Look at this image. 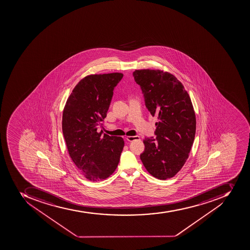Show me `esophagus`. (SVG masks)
I'll list each match as a JSON object with an SVG mask.
<instances>
[{
  "label": "esophagus",
  "mask_w": 250,
  "mask_h": 250,
  "mask_svg": "<svg viewBox=\"0 0 250 250\" xmlns=\"http://www.w3.org/2000/svg\"><path fill=\"white\" fill-rule=\"evenodd\" d=\"M139 138V136H127L126 139L128 142H133L134 140H138Z\"/></svg>",
  "instance_id": "1"
}]
</instances>
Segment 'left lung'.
I'll list each match as a JSON object with an SVG mask.
<instances>
[{
    "label": "left lung",
    "mask_w": 250,
    "mask_h": 250,
    "mask_svg": "<svg viewBox=\"0 0 250 250\" xmlns=\"http://www.w3.org/2000/svg\"><path fill=\"white\" fill-rule=\"evenodd\" d=\"M133 76L146 108L159 120L156 138L144 139L140 158L151 175L169 179L183 167L195 139L196 120L191 99L182 83L167 72L142 69Z\"/></svg>",
    "instance_id": "obj_1"
}]
</instances>
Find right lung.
Here are the masks:
<instances>
[{
  "label": "right lung",
  "mask_w": 250,
  "mask_h": 250,
  "mask_svg": "<svg viewBox=\"0 0 250 250\" xmlns=\"http://www.w3.org/2000/svg\"><path fill=\"white\" fill-rule=\"evenodd\" d=\"M122 73L95 74L82 79L67 100L62 115V132L71 159L90 181L106 179L116 170L124 139L103 135L98 129Z\"/></svg>",
  "instance_id": "obj_1"
}]
</instances>
